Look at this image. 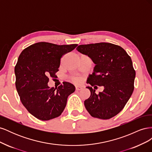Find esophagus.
I'll return each instance as SVG.
<instances>
[{
    "mask_svg": "<svg viewBox=\"0 0 152 152\" xmlns=\"http://www.w3.org/2000/svg\"><path fill=\"white\" fill-rule=\"evenodd\" d=\"M82 89V86H75V89L77 91H80Z\"/></svg>",
    "mask_w": 152,
    "mask_h": 152,
    "instance_id": "1",
    "label": "esophagus"
}]
</instances>
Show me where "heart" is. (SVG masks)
<instances>
[{"instance_id": "b5f03b06", "label": "heart", "mask_w": 152, "mask_h": 152, "mask_svg": "<svg viewBox=\"0 0 152 152\" xmlns=\"http://www.w3.org/2000/svg\"><path fill=\"white\" fill-rule=\"evenodd\" d=\"M73 80L75 82H78L79 80V79H78V78H74V79H73Z\"/></svg>"}]
</instances>
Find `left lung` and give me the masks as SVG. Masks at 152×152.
<instances>
[{"label":"left lung","mask_w":152,"mask_h":152,"mask_svg":"<svg viewBox=\"0 0 152 152\" xmlns=\"http://www.w3.org/2000/svg\"><path fill=\"white\" fill-rule=\"evenodd\" d=\"M76 49L95 64L87 83L104 87L99 94L92 87H86L91 92L90 97L84 101L87 112L92 117L104 120L115 116L134 91L136 72L131 57L121 46L111 43L80 45Z\"/></svg>","instance_id":"8db88e82"}]
</instances>
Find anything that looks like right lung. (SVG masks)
<instances>
[{"label":"right lung","instance_id":"obj_1","mask_svg":"<svg viewBox=\"0 0 152 152\" xmlns=\"http://www.w3.org/2000/svg\"><path fill=\"white\" fill-rule=\"evenodd\" d=\"M77 44L35 43L20 54L15 68L16 87L21 102L28 112L41 121L59 117L65 109L68 96L75 87L63 82L58 87H49V77H54L62 56Z\"/></svg>","mask_w":152,"mask_h":152}]
</instances>
